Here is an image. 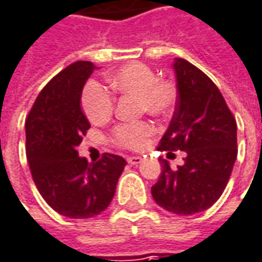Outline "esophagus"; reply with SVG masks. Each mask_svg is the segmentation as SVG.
Here are the masks:
<instances>
[{"instance_id": "34e87169", "label": "esophagus", "mask_w": 262, "mask_h": 262, "mask_svg": "<svg viewBox=\"0 0 262 262\" xmlns=\"http://www.w3.org/2000/svg\"><path fill=\"white\" fill-rule=\"evenodd\" d=\"M142 161H143V159H142L140 156H129V158H127V162H129L130 165H139V163H142Z\"/></svg>"}]
</instances>
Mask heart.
Listing matches in <instances>:
<instances>
[{
  "mask_svg": "<svg viewBox=\"0 0 262 262\" xmlns=\"http://www.w3.org/2000/svg\"><path fill=\"white\" fill-rule=\"evenodd\" d=\"M108 83L119 93L139 99L140 110L155 116H165L172 112L176 101V90L172 83L156 80L150 67L142 63H130L108 76ZM81 104L93 123L106 122L115 108V99L107 89L97 81H90L83 90ZM154 133L149 123L120 124L113 132V140L122 147L139 149Z\"/></svg>",
  "mask_w": 262,
  "mask_h": 262,
  "instance_id": "obj_1",
  "label": "heart"
}]
</instances>
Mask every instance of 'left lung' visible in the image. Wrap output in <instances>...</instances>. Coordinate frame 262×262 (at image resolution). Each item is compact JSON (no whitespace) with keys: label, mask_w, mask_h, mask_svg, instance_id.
Segmentation results:
<instances>
[{"label":"left lung","mask_w":262,"mask_h":262,"mask_svg":"<svg viewBox=\"0 0 262 262\" xmlns=\"http://www.w3.org/2000/svg\"><path fill=\"white\" fill-rule=\"evenodd\" d=\"M178 103L161 152L183 150V165L172 170L159 158L162 172L152 186L156 204L176 215H193L212 206L225 189L236 159V122L218 87L183 58L172 64Z\"/></svg>","instance_id":"1"}]
</instances>
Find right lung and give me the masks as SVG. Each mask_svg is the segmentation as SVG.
<instances>
[{
	"mask_svg": "<svg viewBox=\"0 0 262 262\" xmlns=\"http://www.w3.org/2000/svg\"><path fill=\"white\" fill-rule=\"evenodd\" d=\"M96 69L92 61H77L60 71L38 94L26 120L34 183L56 212L74 220L93 218L107 208L126 166L117 155L104 154L89 163L77 152L90 127L81 92Z\"/></svg>",
	"mask_w": 262,
	"mask_h": 262,
	"instance_id": "1",
	"label": "right lung"
}]
</instances>
